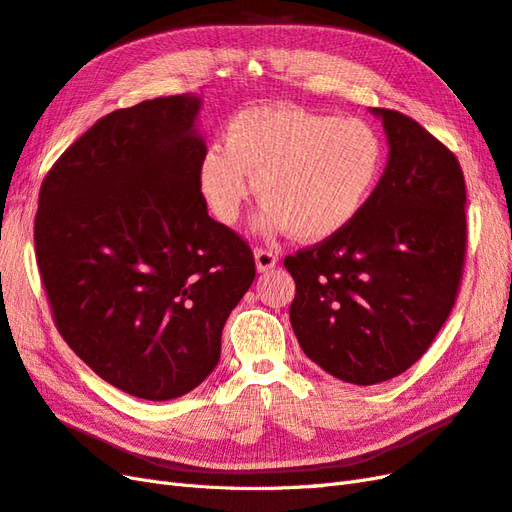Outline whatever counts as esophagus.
<instances>
[{
    "instance_id": "34e87169",
    "label": "esophagus",
    "mask_w": 512,
    "mask_h": 512,
    "mask_svg": "<svg viewBox=\"0 0 512 512\" xmlns=\"http://www.w3.org/2000/svg\"><path fill=\"white\" fill-rule=\"evenodd\" d=\"M276 261H279V257H276L272 251H268V248H255V266H257V272H268L276 266Z\"/></svg>"
}]
</instances>
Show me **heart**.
<instances>
[{
	"instance_id": "obj_1",
	"label": "heart",
	"mask_w": 512,
	"mask_h": 512,
	"mask_svg": "<svg viewBox=\"0 0 512 512\" xmlns=\"http://www.w3.org/2000/svg\"><path fill=\"white\" fill-rule=\"evenodd\" d=\"M223 145L199 163V188L218 223L238 221L253 195L264 229L319 242L343 231L367 206L384 169V139L360 118L291 105L251 107L229 120Z\"/></svg>"
}]
</instances>
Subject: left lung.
<instances>
[{"label": "left lung", "instance_id": "left-lung-1", "mask_svg": "<svg viewBox=\"0 0 512 512\" xmlns=\"http://www.w3.org/2000/svg\"><path fill=\"white\" fill-rule=\"evenodd\" d=\"M382 118L388 165L343 231L285 257L302 352L347 384L373 386L427 352L457 300L465 259V180L457 156L418 122Z\"/></svg>", "mask_w": 512, "mask_h": 512}]
</instances>
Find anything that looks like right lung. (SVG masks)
Listing matches in <instances>:
<instances>
[{"instance_id":"obj_1","label":"right lung","mask_w":512,"mask_h":512,"mask_svg":"<svg viewBox=\"0 0 512 512\" xmlns=\"http://www.w3.org/2000/svg\"><path fill=\"white\" fill-rule=\"evenodd\" d=\"M201 98L143 100L100 118L42 180L38 270L55 326L87 367L133 397L197 388L255 279L251 248L208 216Z\"/></svg>"}]
</instances>
